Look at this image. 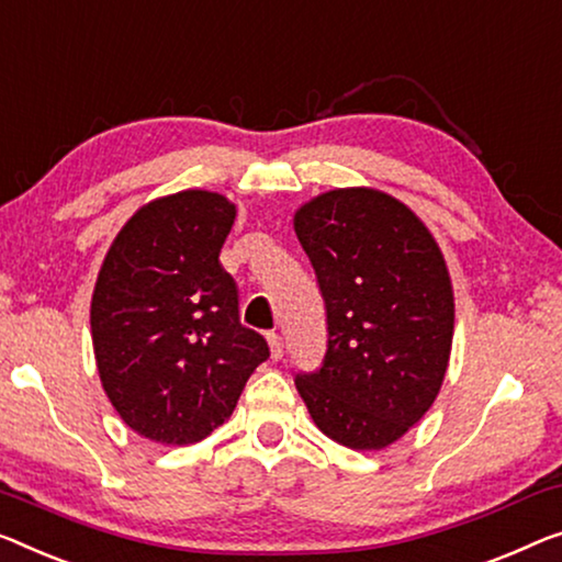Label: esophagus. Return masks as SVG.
I'll return each mask as SVG.
<instances>
[{
  "instance_id": "esophagus-1",
  "label": "esophagus",
  "mask_w": 562,
  "mask_h": 562,
  "mask_svg": "<svg viewBox=\"0 0 562 562\" xmlns=\"http://www.w3.org/2000/svg\"><path fill=\"white\" fill-rule=\"evenodd\" d=\"M267 342H270V353H272L274 361H280L282 353H284L282 335H280V333H267Z\"/></svg>"
}]
</instances>
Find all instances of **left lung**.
<instances>
[{"mask_svg":"<svg viewBox=\"0 0 562 562\" xmlns=\"http://www.w3.org/2000/svg\"><path fill=\"white\" fill-rule=\"evenodd\" d=\"M325 303L328 348L295 386L325 437L383 449L437 398L454 335L441 249L412 209L383 191L335 189L295 214Z\"/></svg>","mask_w":562,"mask_h":562,"instance_id":"1","label":"left lung"}]
</instances>
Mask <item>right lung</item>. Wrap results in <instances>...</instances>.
<instances>
[{"mask_svg":"<svg viewBox=\"0 0 562 562\" xmlns=\"http://www.w3.org/2000/svg\"><path fill=\"white\" fill-rule=\"evenodd\" d=\"M237 209L179 191L138 209L100 267L90 328L103 389L125 424L158 443H194L224 424L267 340L239 323L220 262Z\"/></svg>","mask_w":562,"mask_h":562,"instance_id":"obj_1","label":"right lung"}]
</instances>
